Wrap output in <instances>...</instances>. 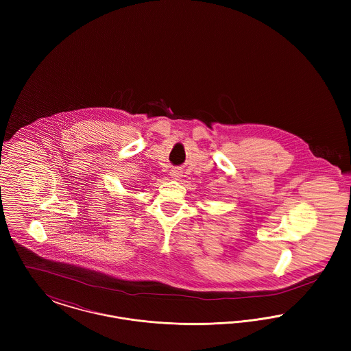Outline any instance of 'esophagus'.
Returning <instances> with one entry per match:
<instances>
[{
	"mask_svg": "<svg viewBox=\"0 0 351 351\" xmlns=\"http://www.w3.org/2000/svg\"><path fill=\"white\" fill-rule=\"evenodd\" d=\"M171 176H172V179H175V180H179L183 175H182V171H179V169H172V172H171Z\"/></svg>",
	"mask_w": 351,
	"mask_h": 351,
	"instance_id": "1",
	"label": "esophagus"
}]
</instances>
